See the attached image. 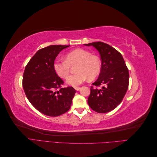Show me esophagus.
Wrapping results in <instances>:
<instances>
[{
	"mask_svg": "<svg viewBox=\"0 0 157 157\" xmlns=\"http://www.w3.org/2000/svg\"><path fill=\"white\" fill-rule=\"evenodd\" d=\"M75 89L77 90V91H78V90L80 89V87H76V88H75Z\"/></svg>",
	"mask_w": 157,
	"mask_h": 157,
	"instance_id": "1",
	"label": "esophagus"
}]
</instances>
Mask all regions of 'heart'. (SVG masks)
Here are the masks:
<instances>
[{
  "label": "heart",
  "instance_id": "1",
  "mask_svg": "<svg viewBox=\"0 0 157 157\" xmlns=\"http://www.w3.org/2000/svg\"><path fill=\"white\" fill-rule=\"evenodd\" d=\"M77 63L75 71L77 73L71 75L66 83L69 86L77 87L89 78L94 79L100 73L101 69V59L91 52L82 48H77L67 53L65 60H55L53 67L59 77L66 78L70 73V66Z\"/></svg>",
  "mask_w": 157,
  "mask_h": 157
}]
</instances>
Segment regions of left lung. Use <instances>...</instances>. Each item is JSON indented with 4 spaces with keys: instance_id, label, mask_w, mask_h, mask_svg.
<instances>
[{
    "instance_id": "left-lung-1",
    "label": "left lung",
    "mask_w": 157,
    "mask_h": 157,
    "mask_svg": "<svg viewBox=\"0 0 157 157\" xmlns=\"http://www.w3.org/2000/svg\"><path fill=\"white\" fill-rule=\"evenodd\" d=\"M100 55L101 69L98 78L90 88L88 103L92 110L106 113L115 109L124 98L129 84V73L122 56L116 49L102 42H92ZM101 86L98 89L95 87Z\"/></svg>"
}]
</instances>
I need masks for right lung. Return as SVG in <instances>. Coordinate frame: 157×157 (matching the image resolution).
<instances>
[{"label": "right lung", "mask_w": 157, "mask_h": 157, "mask_svg": "<svg viewBox=\"0 0 157 157\" xmlns=\"http://www.w3.org/2000/svg\"><path fill=\"white\" fill-rule=\"evenodd\" d=\"M69 46L50 45L38 50L25 67L23 88L32 105L47 116L58 117L69 111L76 90L60 88L63 81L54 69V60ZM59 88V90H56Z\"/></svg>", "instance_id": "add662e5"}]
</instances>
